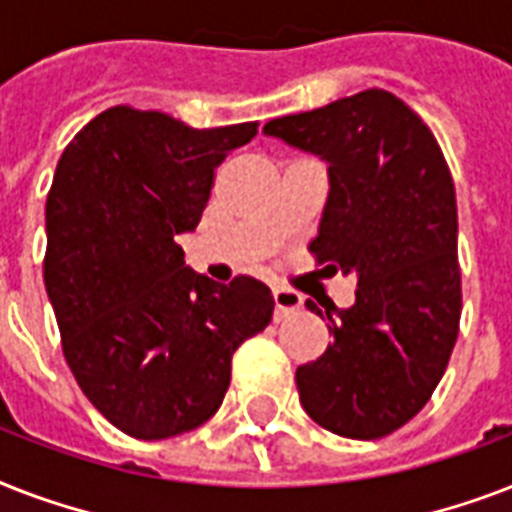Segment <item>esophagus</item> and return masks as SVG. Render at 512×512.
<instances>
[{
  "mask_svg": "<svg viewBox=\"0 0 512 512\" xmlns=\"http://www.w3.org/2000/svg\"><path fill=\"white\" fill-rule=\"evenodd\" d=\"M273 303H276V319H284L287 313L303 308V295L289 287H273Z\"/></svg>",
  "mask_w": 512,
  "mask_h": 512,
  "instance_id": "esophagus-1",
  "label": "esophagus"
}]
</instances>
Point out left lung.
Masks as SVG:
<instances>
[{
	"mask_svg": "<svg viewBox=\"0 0 512 512\" xmlns=\"http://www.w3.org/2000/svg\"><path fill=\"white\" fill-rule=\"evenodd\" d=\"M263 132L329 162L311 255L358 279L353 308L305 303L329 321L332 345L297 366L300 401L337 436H390L428 404L460 332L457 196L444 151L404 100L377 87Z\"/></svg>",
	"mask_w": 512,
	"mask_h": 512,
	"instance_id": "obj_1",
	"label": "left lung"
}]
</instances>
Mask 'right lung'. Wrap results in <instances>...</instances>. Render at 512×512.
<instances>
[{"mask_svg": "<svg viewBox=\"0 0 512 512\" xmlns=\"http://www.w3.org/2000/svg\"><path fill=\"white\" fill-rule=\"evenodd\" d=\"M255 135L257 122L193 130L114 106L60 156L44 287L79 388L127 436L159 441L207 422L236 348L271 324L263 281H209L175 241L199 225L217 164Z\"/></svg>", "mask_w": 512, "mask_h": 512, "instance_id": "add662e5", "label": "right lung"}]
</instances>
